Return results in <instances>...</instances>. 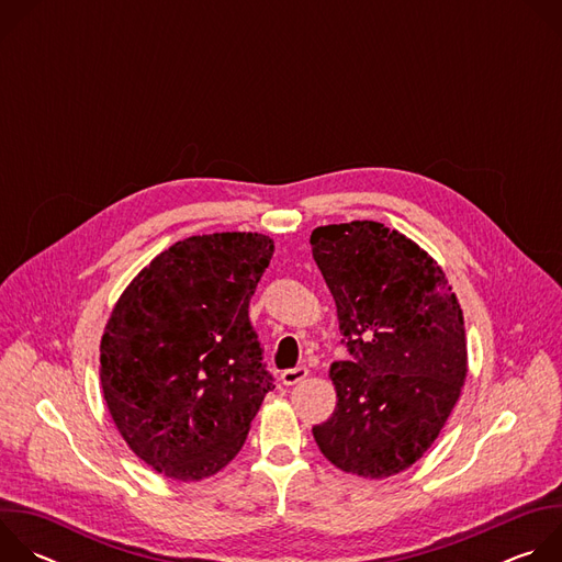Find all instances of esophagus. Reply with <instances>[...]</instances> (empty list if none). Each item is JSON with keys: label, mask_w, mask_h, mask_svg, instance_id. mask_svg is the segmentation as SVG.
<instances>
[{"label": "esophagus", "mask_w": 562, "mask_h": 562, "mask_svg": "<svg viewBox=\"0 0 562 562\" xmlns=\"http://www.w3.org/2000/svg\"><path fill=\"white\" fill-rule=\"evenodd\" d=\"M306 373H308V369H306L304 364H300V367H295V369H286V371H282L280 380H282V384L291 386V384H297L300 380H304V378H306Z\"/></svg>", "instance_id": "1"}]
</instances>
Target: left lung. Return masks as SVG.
Wrapping results in <instances>:
<instances>
[{"mask_svg": "<svg viewBox=\"0 0 562 562\" xmlns=\"http://www.w3.org/2000/svg\"><path fill=\"white\" fill-rule=\"evenodd\" d=\"M311 251L349 351L331 364L338 403L313 438L347 473L395 475L434 445L460 397L462 308L438 262L380 222L317 226Z\"/></svg>", "mask_w": 562, "mask_h": 562, "instance_id": "obj_1", "label": "left lung"}]
</instances>
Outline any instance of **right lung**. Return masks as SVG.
<instances>
[{
  "label": "right lung",
  "instance_id": "obj_1",
  "mask_svg": "<svg viewBox=\"0 0 562 562\" xmlns=\"http://www.w3.org/2000/svg\"><path fill=\"white\" fill-rule=\"evenodd\" d=\"M273 256L262 233L180 239L115 302L100 345V380L126 445L182 483L226 467L276 386L249 319Z\"/></svg>",
  "mask_w": 562,
  "mask_h": 562
}]
</instances>
